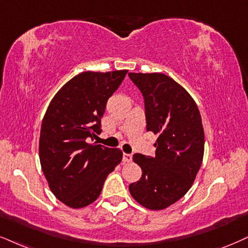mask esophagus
Listing matches in <instances>:
<instances>
[{
    "instance_id": "esophagus-1",
    "label": "esophagus",
    "mask_w": 248,
    "mask_h": 248,
    "mask_svg": "<svg viewBox=\"0 0 248 248\" xmlns=\"http://www.w3.org/2000/svg\"><path fill=\"white\" fill-rule=\"evenodd\" d=\"M131 161H132V155L124 153V154H123V162H124V163H129V162H131Z\"/></svg>"
}]
</instances>
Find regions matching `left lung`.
Listing matches in <instances>:
<instances>
[{
  "label": "left lung",
  "mask_w": 248,
  "mask_h": 248,
  "mask_svg": "<svg viewBox=\"0 0 248 248\" xmlns=\"http://www.w3.org/2000/svg\"><path fill=\"white\" fill-rule=\"evenodd\" d=\"M129 77L145 100L147 131L158 134L155 156L134 154L142 170L130 184L134 200L161 210L191 188L203 158L204 133L197 103L184 87L163 73H133Z\"/></svg>",
  "instance_id": "obj_1"
}]
</instances>
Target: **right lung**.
<instances>
[{"label":"right lung","mask_w":248,"mask_h":248,"mask_svg":"<svg viewBox=\"0 0 248 248\" xmlns=\"http://www.w3.org/2000/svg\"><path fill=\"white\" fill-rule=\"evenodd\" d=\"M126 73H79L57 92L42 119L40 163L51 192L70 208L94 202L107 177L121 163V149L88 143L87 138L101 133L107 101Z\"/></svg>","instance_id":"right-lung-1"}]
</instances>
